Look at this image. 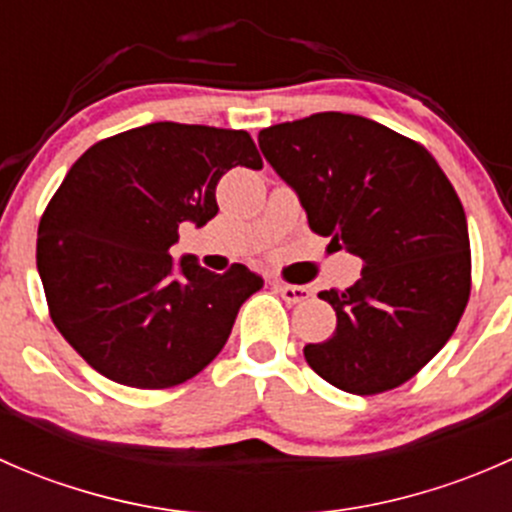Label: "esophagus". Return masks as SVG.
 Returning a JSON list of instances; mask_svg holds the SVG:
<instances>
[{"label":"esophagus","instance_id":"esophagus-1","mask_svg":"<svg viewBox=\"0 0 512 512\" xmlns=\"http://www.w3.org/2000/svg\"><path fill=\"white\" fill-rule=\"evenodd\" d=\"M275 292L285 299L287 304H302L309 299V289L299 287V285H285V282H277Z\"/></svg>","mask_w":512,"mask_h":512}]
</instances>
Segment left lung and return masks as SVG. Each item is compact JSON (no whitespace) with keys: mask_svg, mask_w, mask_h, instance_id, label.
I'll return each mask as SVG.
<instances>
[{"mask_svg":"<svg viewBox=\"0 0 512 512\" xmlns=\"http://www.w3.org/2000/svg\"><path fill=\"white\" fill-rule=\"evenodd\" d=\"M257 141L309 227L364 262L352 287L319 292L337 329L304 359L349 394L396 389L441 352L471 294L468 223L451 180L416 141L354 113L277 123Z\"/></svg>","mask_w":512,"mask_h":512,"instance_id":"left-lung-1","label":"left lung"}]
</instances>
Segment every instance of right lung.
<instances>
[{"mask_svg":"<svg viewBox=\"0 0 512 512\" xmlns=\"http://www.w3.org/2000/svg\"><path fill=\"white\" fill-rule=\"evenodd\" d=\"M235 165L262 168L250 133L160 121L98 141L51 198L36 270L66 342L116 384L168 389L203 371L237 312L265 282L175 260L180 223L218 215L215 185Z\"/></svg>","mask_w":512,"mask_h":512,"instance_id":"add662e5","label":"right lung"}]
</instances>
